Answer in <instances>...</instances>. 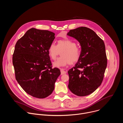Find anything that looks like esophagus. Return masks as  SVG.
<instances>
[{
	"label": "esophagus",
	"mask_w": 123,
	"mask_h": 123,
	"mask_svg": "<svg viewBox=\"0 0 123 123\" xmlns=\"http://www.w3.org/2000/svg\"><path fill=\"white\" fill-rule=\"evenodd\" d=\"M60 71H61V75H63L64 74H66V71H65L64 70V69H63V68H60Z\"/></svg>",
	"instance_id": "1"
}]
</instances>
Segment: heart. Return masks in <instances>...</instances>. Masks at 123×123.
Segmentation results:
<instances>
[{"instance_id":"b5f03b06","label":"heart","mask_w":123,"mask_h":123,"mask_svg":"<svg viewBox=\"0 0 123 123\" xmlns=\"http://www.w3.org/2000/svg\"><path fill=\"white\" fill-rule=\"evenodd\" d=\"M61 52V56L54 63L55 67H61L77 62L80 58L81 49L76 46V43L71 39L59 40L57 45L51 43L48 48V54L52 60H55Z\"/></svg>"}]
</instances>
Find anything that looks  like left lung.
<instances>
[{"label": "left lung", "mask_w": 123, "mask_h": 123, "mask_svg": "<svg viewBox=\"0 0 123 123\" xmlns=\"http://www.w3.org/2000/svg\"><path fill=\"white\" fill-rule=\"evenodd\" d=\"M67 35L77 40L81 46L80 58L68 72V89L76 95H88L103 80L107 66L105 43L93 30L85 27L70 30Z\"/></svg>", "instance_id": "left-lung-1"}]
</instances>
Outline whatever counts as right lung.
<instances>
[{
  "mask_svg": "<svg viewBox=\"0 0 123 123\" xmlns=\"http://www.w3.org/2000/svg\"><path fill=\"white\" fill-rule=\"evenodd\" d=\"M55 33L48 30L31 28L17 41L12 55L15 79L23 90L37 98L51 94L60 75L52 68L48 48Z\"/></svg>",
  "mask_w": 123,
  "mask_h": 123,
  "instance_id": "right-lung-1",
  "label": "right lung"
}]
</instances>
